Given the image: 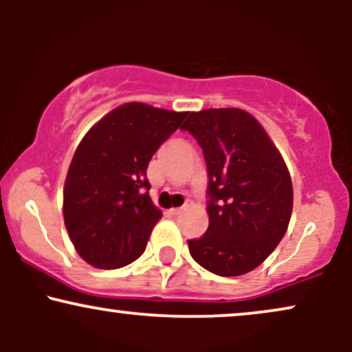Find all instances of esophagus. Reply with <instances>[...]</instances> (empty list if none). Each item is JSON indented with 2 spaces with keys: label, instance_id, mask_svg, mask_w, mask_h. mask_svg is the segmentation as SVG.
<instances>
[{
  "label": "esophagus",
  "instance_id": "1",
  "mask_svg": "<svg viewBox=\"0 0 352 352\" xmlns=\"http://www.w3.org/2000/svg\"><path fill=\"white\" fill-rule=\"evenodd\" d=\"M182 212H184V208H170V210H168V213H170V215H173V217L180 215Z\"/></svg>",
  "mask_w": 352,
  "mask_h": 352
}]
</instances>
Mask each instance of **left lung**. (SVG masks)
Listing matches in <instances>:
<instances>
[{"mask_svg": "<svg viewBox=\"0 0 352 352\" xmlns=\"http://www.w3.org/2000/svg\"><path fill=\"white\" fill-rule=\"evenodd\" d=\"M182 129L197 139L208 172L210 223L205 235L188 240L190 254L218 276L252 272L288 230L293 184L285 160L241 109L190 112Z\"/></svg>", "mask_w": 352, "mask_h": 352, "instance_id": "obj_1", "label": "left lung"}]
</instances>
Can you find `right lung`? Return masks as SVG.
I'll list each match as a JSON object with an SVG mask.
<instances>
[{
    "mask_svg": "<svg viewBox=\"0 0 352 352\" xmlns=\"http://www.w3.org/2000/svg\"><path fill=\"white\" fill-rule=\"evenodd\" d=\"M187 114L129 102L80 140L64 184L63 215L76 252L89 265L122 268L144 253L162 218L148 195V162Z\"/></svg>",
    "mask_w": 352,
    "mask_h": 352,
    "instance_id": "1",
    "label": "right lung"
}]
</instances>
